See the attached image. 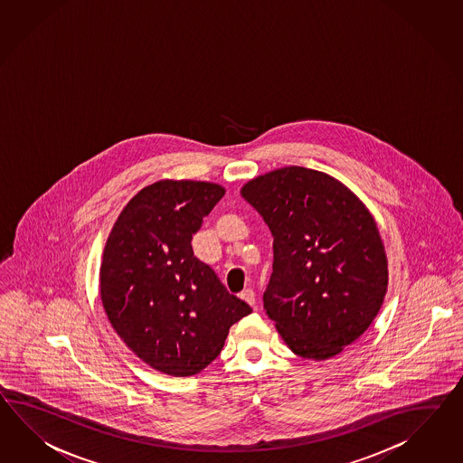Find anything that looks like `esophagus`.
Here are the masks:
<instances>
[{
  "instance_id": "34e87169",
  "label": "esophagus",
  "mask_w": 463,
  "mask_h": 463,
  "mask_svg": "<svg viewBox=\"0 0 463 463\" xmlns=\"http://www.w3.org/2000/svg\"><path fill=\"white\" fill-rule=\"evenodd\" d=\"M241 296V299H244L248 305L252 306V307H256V294L252 289H244L242 293L239 294Z\"/></svg>"
}]
</instances>
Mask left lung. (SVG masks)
<instances>
[{"mask_svg":"<svg viewBox=\"0 0 463 463\" xmlns=\"http://www.w3.org/2000/svg\"><path fill=\"white\" fill-rule=\"evenodd\" d=\"M241 194L274 239L266 313L296 354L336 356L383 305L388 269L373 215L341 182L305 167L272 170Z\"/></svg>","mask_w":463,"mask_h":463,"instance_id":"obj_1","label":"left lung"}]
</instances>
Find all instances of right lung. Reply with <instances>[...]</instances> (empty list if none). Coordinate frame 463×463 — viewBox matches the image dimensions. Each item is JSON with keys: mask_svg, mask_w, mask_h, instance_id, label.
<instances>
[{"mask_svg": "<svg viewBox=\"0 0 463 463\" xmlns=\"http://www.w3.org/2000/svg\"><path fill=\"white\" fill-rule=\"evenodd\" d=\"M224 192L211 182H156L125 205L105 244V313L125 345L165 374L203 372L229 327L252 313L192 250Z\"/></svg>", "mask_w": 463, "mask_h": 463, "instance_id": "obj_1", "label": "right lung"}]
</instances>
